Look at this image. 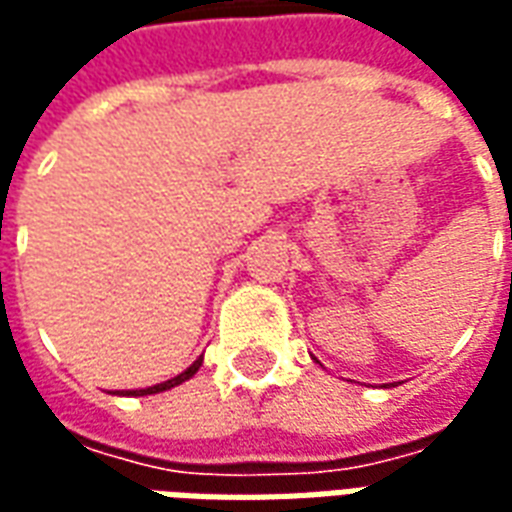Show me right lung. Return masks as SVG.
<instances>
[{"instance_id":"obj_1","label":"right lung","mask_w":512,"mask_h":512,"mask_svg":"<svg viewBox=\"0 0 512 512\" xmlns=\"http://www.w3.org/2000/svg\"><path fill=\"white\" fill-rule=\"evenodd\" d=\"M202 367V356L194 362L191 367H186L183 373H178L175 378H169V381H161V384H153V386H145V389H126V392H120V395H134V397H145V395H158V392H167V389H172V386L183 384V381H189L197 370Z\"/></svg>"}]
</instances>
